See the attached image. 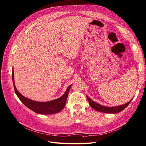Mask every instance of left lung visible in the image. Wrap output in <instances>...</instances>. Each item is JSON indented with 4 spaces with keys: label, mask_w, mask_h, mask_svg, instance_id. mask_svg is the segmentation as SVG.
<instances>
[{
    "label": "left lung",
    "mask_w": 146,
    "mask_h": 146,
    "mask_svg": "<svg viewBox=\"0 0 146 146\" xmlns=\"http://www.w3.org/2000/svg\"><path fill=\"white\" fill-rule=\"evenodd\" d=\"M86 98L87 99L89 102V104L90 105L91 107L92 108H93L95 110L99 112L102 113H111V114H115L116 113H119L123 109H125L128 105H129L130 103V102L131 100H130L129 102H127V104H125L122 105H119V106H116V107H107V106H104L100 104H99L98 103H96V102L92 100L91 99H90L89 97H88L86 95Z\"/></svg>",
    "instance_id": "8db88e82"
}]
</instances>
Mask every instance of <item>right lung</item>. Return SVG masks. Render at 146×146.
Segmentation results:
<instances>
[{
    "mask_svg": "<svg viewBox=\"0 0 146 146\" xmlns=\"http://www.w3.org/2000/svg\"><path fill=\"white\" fill-rule=\"evenodd\" d=\"M12 78L13 83L14 85L15 93L18 97L20 100L23 102L26 107L32 110L33 111L41 114H52L57 113L63 109L66 105V100L68 98V96L70 90V88L72 85H70L65 91L64 94L61 96L60 98L55 100H53L48 102H37L33 100L29 99L22 95L20 92L17 90L16 86L15 85L14 80V72H12Z\"/></svg>",
    "mask_w": 146,
    "mask_h": 146,
    "instance_id": "1",
    "label": "right lung"
}]
</instances>
